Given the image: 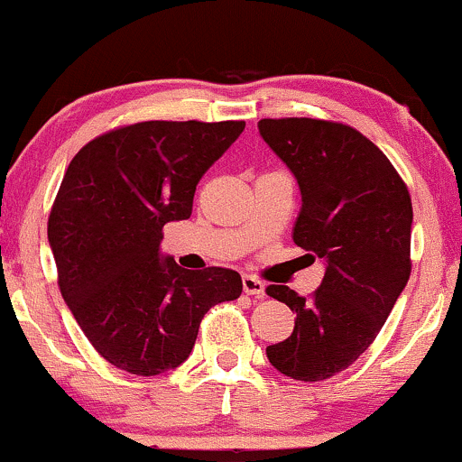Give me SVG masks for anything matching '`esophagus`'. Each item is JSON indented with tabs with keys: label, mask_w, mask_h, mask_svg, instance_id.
<instances>
[{
	"label": "esophagus",
	"mask_w": 462,
	"mask_h": 462,
	"mask_svg": "<svg viewBox=\"0 0 462 462\" xmlns=\"http://www.w3.org/2000/svg\"><path fill=\"white\" fill-rule=\"evenodd\" d=\"M242 289H245L246 295H253V297H264V282L257 280L255 275H245L242 277Z\"/></svg>",
	"instance_id": "1"
}]
</instances>
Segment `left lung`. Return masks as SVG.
Masks as SVG:
<instances>
[{
    "mask_svg": "<svg viewBox=\"0 0 462 462\" xmlns=\"http://www.w3.org/2000/svg\"><path fill=\"white\" fill-rule=\"evenodd\" d=\"M257 127L300 185L292 242L326 264L309 300L289 286L266 289L297 315L266 356L291 379L324 381L368 350L408 284L410 191L355 127L319 118H262Z\"/></svg>",
    "mask_w": 462,
    "mask_h": 462,
    "instance_id": "obj_1",
    "label": "left lung"
}]
</instances>
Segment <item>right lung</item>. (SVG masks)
I'll list each match as a JSON object with an SVG mask.
<instances>
[{
    "label": "right lung",
    "mask_w": 462,
    "mask_h": 462,
    "mask_svg": "<svg viewBox=\"0 0 462 462\" xmlns=\"http://www.w3.org/2000/svg\"><path fill=\"white\" fill-rule=\"evenodd\" d=\"M245 121H145L101 134L68 165L48 217L59 289L94 350L138 376L191 355L211 306L242 277L161 255L162 226L191 216L196 185Z\"/></svg>",
    "instance_id": "obj_1"
}]
</instances>
